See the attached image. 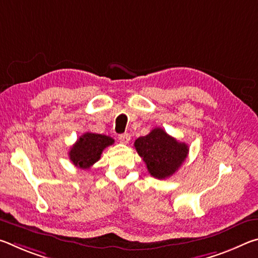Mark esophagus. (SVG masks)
Wrapping results in <instances>:
<instances>
[{"mask_svg":"<svg viewBox=\"0 0 258 258\" xmlns=\"http://www.w3.org/2000/svg\"><path fill=\"white\" fill-rule=\"evenodd\" d=\"M118 139H119V141H120L121 143H124V145H127V143L130 142V140H131V135H130L128 133L119 134V135H118Z\"/></svg>","mask_w":258,"mask_h":258,"instance_id":"34e87169","label":"esophagus"}]
</instances>
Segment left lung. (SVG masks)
<instances>
[{
    "label": "left lung",
    "mask_w": 258,
    "mask_h": 258,
    "mask_svg": "<svg viewBox=\"0 0 258 258\" xmlns=\"http://www.w3.org/2000/svg\"><path fill=\"white\" fill-rule=\"evenodd\" d=\"M134 147L146 163L150 175L159 180L172 176L189 154L187 145L178 142L160 127L135 140Z\"/></svg>",
    "instance_id": "1"
}]
</instances>
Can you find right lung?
I'll list each match as a JSON object with an SVG mask.
<instances>
[{"label": "right lung", "instance_id": "right-lung-1", "mask_svg": "<svg viewBox=\"0 0 258 258\" xmlns=\"http://www.w3.org/2000/svg\"><path fill=\"white\" fill-rule=\"evenodd\" d=\"M113 142V139L107 135L86 132L71 148L69 159L76 167L89 169L100 159L102 151Z\"/></svg>", "mask_w": 258, "mask_h": 258}]
</instances>
